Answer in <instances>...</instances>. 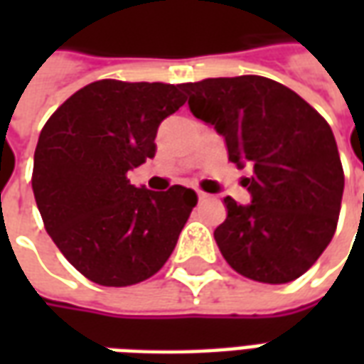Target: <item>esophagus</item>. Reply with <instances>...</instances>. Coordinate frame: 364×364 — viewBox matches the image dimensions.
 I'll return each mask as SVG.
<instances>
[{
  "mask_svg": "<svg viewBox=\"0 0 364 364\" xmlns=\"http://www.w3.org/2000/svg\"><path fill=\"white\" fill-rule=\"evenodd\" d=\"M197 197H198V200H208V198H210V195H206V193H203V191H198Z\"/></svg>",
  "mask_w": 364,
  "mask_h": 364,
  "instance_id": "34e87169",
  "label": "esophagus"
}]
</instances>
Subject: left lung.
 <instances>
[{
  "instance_id": "left-lung-1",
  "label": "left lung",
  "mask_w": 364,
  "mask_h": 364,
  "mask_svg": "<svg viewBox=\"0 0 364 364\" xmlns=\"http://www.w3.org/2000/svg\"><path fill=\"white\" fill-rule=\"evenodd\" d=\"M189 109L224 138L228 159L252 167L250 205L226 197L214 240L228 265L267 284L298 279L336 234L343 167L331 128L282 83L261 75L183 83Z\"/></svg>"
}]
</instances>
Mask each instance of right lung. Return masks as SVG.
<instances>
[{
	"mask_svg": "<svg viewBox=\"0 0 364 364\" xmlns=\"http://www.w3.org/2000/svg\"><path fill=\"white\" fill-rule=\"evenodd\" d=\"M181 85L101 80L75 91L38 136L33 193L44 228L72 265L103 287L156 274L197 205L195 191L134 187L127 173L156 156Z\"/></svg>",
	"mask_w": 364,
	"mask_h": 364,
	"instance_id": "add662e5",
	"label": "right lung"
}]
</instances>
